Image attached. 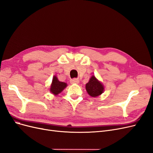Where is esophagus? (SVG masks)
I'll use <instances>...</instances> for the list:
<instances>
[{"mask_svg": "<svg viewBox=\"0 0 153 153\" xmlns=\"http://www.w3.org/2000/svg\"><path fill=\"white\" fill-rule=\"evenodd\" d=\"M71 83H75V84H78L79 83V80L77 78H75V79H73V80H71L70 82Z\"/></svg>", "mask_w": 153, "mask_h": 153, "instance_id": "esophagus-1", "label": "esophagus"}]
</instances>
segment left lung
<instances>
[{
  "label": "left lung",
  "mask_w": 153,
  "mask_h": 153,
  "mask_svg": "<svg viewBox=\"0 0 153 153\" xmlns=\"http://www.w3.org/2000/svg\"><path fill=\"white\" fill-rule=\"evenodd\" d=\"M85 89L88 94L92 97H97L104 92V86L103 83L99 81L96 77L92 75L87 83L85 85Z\"/></svg>",
  "instance_id": "obj_1"
}]
</instances>
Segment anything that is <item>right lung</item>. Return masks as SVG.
Here are the masks:
<instances>
[{
	"instance_id": "obj_1",
	"label": "right lung",
	"mask_w": 153,
	"mask_h": 153,
	"mask_svg": "<svg viewBox=\"0 0 153 153\" xmlns=\"http://www.w3.org/2000/svg\"><path fill=\"white\" fill-rule=\"evenodd\" d=\"M67 86L68 84L66 83L60 82L58 80V78H57V76L54 75L49 88V91L52 94L56 96L61 93Z\"/></svg>"
}]
</instances>
